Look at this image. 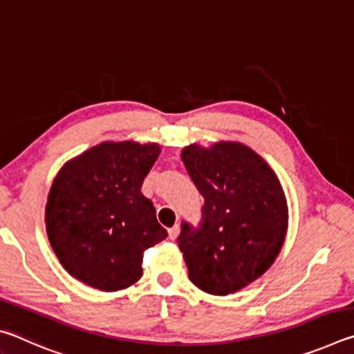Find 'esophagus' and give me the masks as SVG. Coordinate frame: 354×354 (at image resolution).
I'll return each mask as SVG.
<instances>
[{
  "label": "esophagus",
  "mask_w": 354,
  "mask_h": 354,
  "mask_svg": "<svg viewBox=\"0 0 354 354\" xmlns=\"http://www.w3.org/2000/svg\"><path fill=\"white\" fill-rule=\"evenodd\" d=\"M178 234H179V226L178 225L170 227V230H169V239H171V241H175V239L178 237Z\"/></svg>",
  "instance_id": "esophagus-1"
}]
</instances>
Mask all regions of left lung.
<instances>
[{"instance_id":"1","label":"left lung","mask_w":354,"mask_h":354,"mask_svg":"<svg viewBox=\"0 0 354 354\" xmlns=\"http://www.w3.org/2000/svg\"><path fill=\"white\" fill-rule=\"evenodd\" d=\"M205 198L201 221H183L179 250L189 278L211 295L241 290L268 270L287 231V205L274 171L236 142L189 145L181 156Z\"/></svg>"}]
</instances>
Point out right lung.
<instances>
[{"label":"right lung","instance_id":"right-lung-1","mask_svg":"<svg viewBox=\"0 0 354 354\" xmlns=\"http://www.w3.org/2000/svg\"><path fill=\"white\" fill-rule=\"evenodd\" d=\"M160 147L104 142L62 167L46 203V232L71 277L95 289H124L142 277L143 251L162 242L143 179Z\"/></svg>","mask_w":354,"mask_h":354}]
</instances>
